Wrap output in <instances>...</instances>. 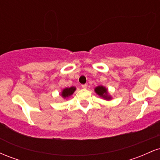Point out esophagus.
Wrapping results in <instances>:
<instances>
[{"label": "esophagus", "instance_id": "1", "mask_svg": "<svg viewBox=\"0 0 160 160\" xmlns=\"http://www.w3.org/2000/svg\"><path fill=\"white\" fill-rule=\"evenodd\" d=\"M81 86H82V89H86V88H87L88 85H87V84H82V85Z\"/></svg>", "mask_w": 160, "mask_h": 160}]
</instances>
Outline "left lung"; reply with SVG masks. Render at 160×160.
Masks as SVG:
<instances>
[{
	"mask_svg": "<svg viewBox=\"0 0 160 160\" xmlns=\"http://www.w3.org/2000/svg\"><path fill=\"white\" fill-rule=\"evenodd\" d=\"M95 92L99 95V96L102 97V98H103L104 99H106V100H111V95H108V89L103 86H97V87L95 89Z\"/></svg>",
	"mask_w": 160,
	"mask_h": 160,
	"instance_id": "left-lung-1",
	"label": "left lung"
}]
</instances>
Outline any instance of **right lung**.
I'll list each match as a JSON object with an SVG mask.
<instances>
[{"instance_id": "1", "label": "right lung", "mask_w": 160, "mask_h": 160, "mask_svg": "<svg viewBox=\"0 0 160 160\" xmlns=\"http://www.w3.org/2000/svg\"><path fill=\"white\" fill-rule=\"evenodd\" d=\"M75 90H76V88H75L74 86H71V87L70 88H65V89H64L62 92V98H68L69 96H71V95L74 92Z\"/></svg>"}]
</instances>
